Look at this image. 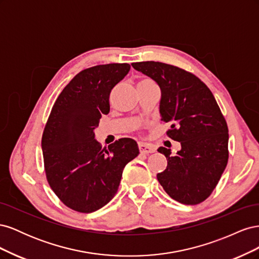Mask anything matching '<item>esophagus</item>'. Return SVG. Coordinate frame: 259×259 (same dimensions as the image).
<instances>
[{"mask_svg": "<svg viewBox=\"0 0 259 259\" xmlns=\"http://www.w3.org/2000/svg\"><path fill=\"white\" fill-rule=\"evenodd\" d=\"M139 151H140V153L148 154V153H153L155 151V149L150 145L145 144V143H140L139 144Z\"/></svg>", "mask_w": 259, "mask_h": 259, "instance_id": "34e87169", "label": "esophagus"}]
</instances>
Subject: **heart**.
<instances>
[{
	"mask_svg": "<svg viewBox=\"0 0 259 259\" xmlns=\"http://www.w3.org/2000/svg\"><path fill=\"white\" fill-rule=\"evenodd\" d=\"M148 81H151V80H148V79H145V80H142V81H139V82H148Z\"/></svg>",
	"mask_w": 259,
	"mask_h": 259,
	"instance_id": "obj_1",
	"label": "heart"
}]
</instances>
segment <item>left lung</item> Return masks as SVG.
Here are the masks:
<instances>
[{"mask_svg": "<svg viewBox=\"0 0 259 259\" xmlns=\"http://www.w3.org/2000/svg\"><path fill=\"white\" fill-rule=\"evenodd\" d=\"M160 86L161 120L180 150L160 147L167 166L156 175L163 189L183 204L195 205L215 189L228 163V126L207 86L192 73L158 61L132 64Z\"/></svg>", "mask_w": 259, "mask_h": 259, "instance_id": "8db88e82", "label": "left lung"}]
</instances>
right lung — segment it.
I'll return each mask as SVG.
<instances>
[{
    "instance_id": "right-lung-1",
    "label": "right lung",
    "mask_w": 259,
    "mask_h": 259,
    "mask_svg": "<svg viewBox=\"0 0 259 259\" xmlns=\"http://www.w3.org/2000/svg\"><path fill=\"white\" fill-rule=\"evenodd\" d=\"M128 64L85 69L62 90L52 108L42 137L48 182L60 201L92 213L110 201L123 169L139 153L134 139L122 138L101 149L95 128L110 111L109 96L130 71Z\"/></svg>"
}]
</instances>
